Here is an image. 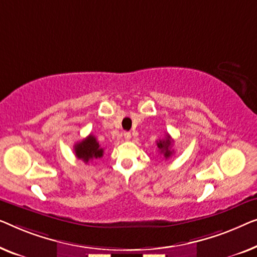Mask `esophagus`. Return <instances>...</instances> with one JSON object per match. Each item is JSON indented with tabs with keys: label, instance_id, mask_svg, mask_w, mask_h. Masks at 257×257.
Here are the masks:
<instances>
[{
	"label": "esophagus",
	"instance_id": "34e87169",
	"mask_svg": "<svg viewBox=\"0 0 257 257\" xmlns=\"http://www.w3.org/2000/svg\"><path fill=\"white\" fill-rule=\"evenodd\" d=\"M123 137H124L125 141H129L130 139H132V134H130L129 132H125V133L123 134Z\"/></svg>",
	"mask_w": 257,
	"mask_h": 257
}]
</instances>
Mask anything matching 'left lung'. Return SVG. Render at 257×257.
Returning <instances> with one entry per match:
<instances>
[{"mask_svg": "<svg viewBox=\"0 0 257 257\" xmlns=\"http://www.w3.org/2000/svg\"><path fill=\"white\" fill-rule=\"evenodd\" d=\"M172 143H173V140L171 139V136H170L169 134L165 136V139L157 141L158 149H160L161 154H163V156L166 158V160H168L169 157H171L173 154V150L171 149Z\"/></svg>", "mask_w": 257, "mask_h": 257, "instance_id": "1", "label": "left lung"}]
</instances>
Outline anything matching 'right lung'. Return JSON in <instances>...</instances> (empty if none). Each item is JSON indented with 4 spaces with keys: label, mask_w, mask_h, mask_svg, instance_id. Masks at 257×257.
Returning <instances> with one entry per match:
<instances>
[{
    "label": "right lung",
    "mask_w": 257,
    "mask_h": 257,
    "mask_svg": "<svg viewBox=\"0 0 257 257\" xmlns=\"http://www.w3.org/2000/svg\"><path fill=\"white\" fill-rule=\"evenodd\" d=\"M74 153L78 160L84 161L85 163L103 156V149L100 147L95 136H93L92 134L82 140L81 142L75 144Z\"/></svg>",
    "instance_id": "obj_1"
}]
</instances>
